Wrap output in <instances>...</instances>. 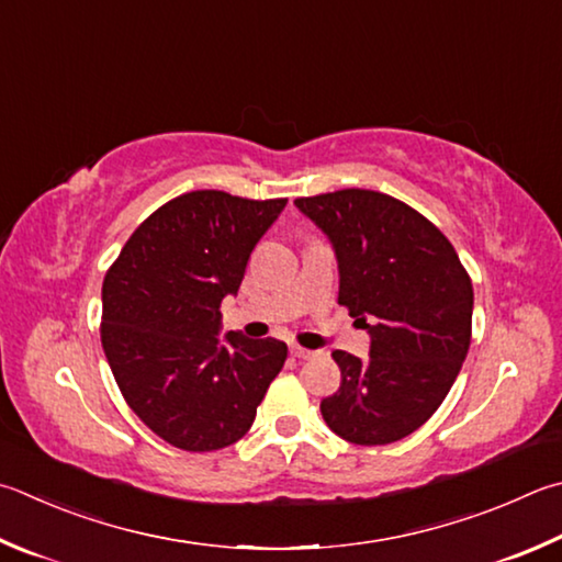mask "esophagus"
I'll return each mask as SVG.
<instances>
[{"label":"esophagus","mask_w":562,"mask_h":562,"mask_svg":"<svg viewBox=\"0 0 562 562\" xmlns=\"http://www.w3.org/2000/svg\"><path fill=\"white\" fill-rule=\"evenodd\" d=\"M292 353H294V356H297V359H304V361H307V359H314V356H319V353H316V351H310V349H304V346H297V344H294V346H292Z\"/></svg>","instance_id":"1"}]
</instances>
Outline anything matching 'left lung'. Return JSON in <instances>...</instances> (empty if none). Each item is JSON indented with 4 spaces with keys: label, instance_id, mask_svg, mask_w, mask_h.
I'll return each instance as SVG.
<instances>
[{
    "label": "left lung",
    "instance_id": "obj_1",
    "mask_svg": "<svg viewBox=\"0 0 562 562\" xmlns=\"http://www.w3.org/2000/svg\"><path fill=\"white\" fill-rule=\"evenodd\" d=\"M294 206L331 240L339 304L371 334L369 359L331 353L341 385L322 401L324 423L353 445L403 440L442 405L467 359L472 280L442 231L387 193L341 189Z\"/></svg>",
    "mask_w": 562,
    "mask_h": 562
}]
</instances>
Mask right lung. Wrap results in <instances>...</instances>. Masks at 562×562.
Wrapping results in <instances>:
<instances>
[{
  "label": "right lung",
  "instance_id": "right-lung-1",
  "mask_svg": "<svg viewBox=\"0 0 562 562\" xmlns=\"http://www.w3.org/2000/svg\"><path fill=\"white\" fill-rule=\"evenodd\" d=\"M288 199L189 191L139 223L103 282L100 339L135 415L161 440L213 452L250 430L288 344L218 339L252 248Z\"/></svg>",
  "mask_w": 562,
  "mask_h": 562
}]
</instances>
